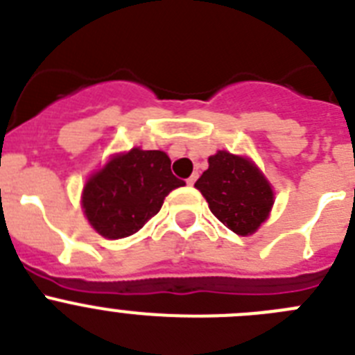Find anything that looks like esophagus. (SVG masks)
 <instances>
[{
	"mask_svg": "<svg viewBox=\"0 0 355 355\" xmlns=\"http://www.w3.org/2000/svg\"><path fill=\"white\" fill-rule=\"evenodd\" d=\"M196 178H198V175H196V173H193V175H191L189 178H187V184H189V185H194V182H196Z\"/></svg>",
	"mask_w": 355,
	"mask_h": 355,
	"instance_id": "1",
	"label": "esophagus"
}]
</instances>
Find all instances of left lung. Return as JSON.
I'll return each instance as SVG.
<instances>
[{
  "label": "left lung",
  "mask_w": 355,
  "mask_h": 355,
  "mask_svg": "<svg viewBox=\"0 0 355 355\" xmlns=\"http://www.w3.org/2000/svg\"><path fill=\"white\" fill-rule=\"evenodd\" d=\"M214 216L237 235H251L274 203L269 182L251 161L230 152L209 157V170L194 184Z\"/></svg>",
  "instance_id": "left-lung-1"
}]
</instances>
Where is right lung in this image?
<instances>
[{"mask_svg":"<svg viewBox=\"0 0 355 355\" xmlns=\"http://www.w3.org/2000/svg\"><path fill=\"white\" fill-rule=\"evenodd\" d=\"M185 182L171 173L164 152L132 148L86 182L83 209L102 237L123 239L141 230L161 210L170 191Z\"/></svg>","mask_w":355,"mask_h":355,"instance_id":"1","label":"right lung"}]
</instances>
